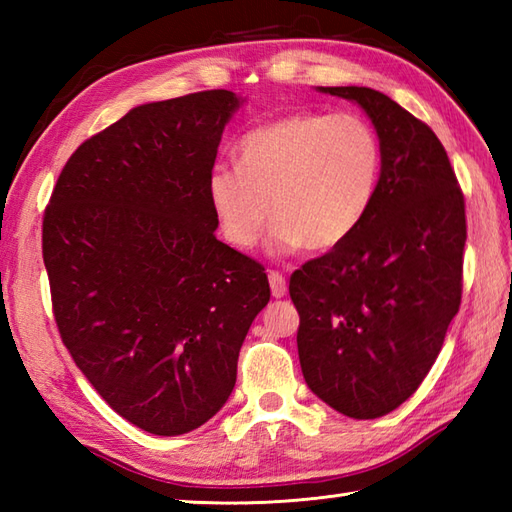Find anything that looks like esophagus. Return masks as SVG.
<instances>
[{
    "mask_svg": "<svg viewBox=\"0 0 512 512\" xmlns=\"http://www.w3.org/2000/svg\"><path fill=\"white\" fill-rule=\"evenodd\" d=\"M268 281H270V290H273V297L275 299H281L288 292V286H286V279L281 277L277 270H270L268 273Z\"/></svg>",
    "mask_w": 512,
    "mask_h": 512,
    "instance_id": "34e87169",
    "label": "esophagus"
}]
</instances>
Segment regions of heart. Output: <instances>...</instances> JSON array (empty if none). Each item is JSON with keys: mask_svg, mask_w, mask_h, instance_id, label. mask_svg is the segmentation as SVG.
I'll return each instance as SVG.
<instances>
[{"mask_svg": "<svg viewBox=\"0 0 512 512\" xmlns=\"http://www.w3.org/2000/svg\"><path fill=\"white\" fill-rule=\"evenodd\" d=\"M383 147L363 116L299 112L248 132L237 165L211 167L206 195L224 239L253 248L270 220L273 253L332 250L372 211Z\"/></svg>", "mask_w": 512, "mask_h": 512, "instance_id": "heart-1", "label": "heart"}]
</instances>
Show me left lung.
<instances>
[{
    "instance_id": "left-lung-1",
    "label": "left lung",
    "mask_w": 512,
    "mask_h": 512,
    "mask_svg": "<svg viewBox=\"0 0 512 512\" xmlns=\"http://www.w3.org/2000/svg\"><path fill=\"white\" fill-rule=\"evenodd\" d=\"M354 101L383 147L361 228L290 277L299 363L312 394L372 420L420 387L460 310L464 195L429 125L372 88H319Z\"/></svg>"
}]
</instances>
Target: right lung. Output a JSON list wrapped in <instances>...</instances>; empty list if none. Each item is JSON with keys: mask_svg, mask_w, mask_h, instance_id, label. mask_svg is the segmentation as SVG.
Returning a JSON list of instances; mask_svg holds the SVG:
<instances>
[{"mask_svg": "<svg viewBox=\"0 0 512 512\" xmlns=\"http://www.w3.org/2000/svg\"><path fill=\"white\" fill-rule=\"evenodd\" d=\"M244 99L209 90L129 110L65 162L43 215L63 345L118 416L182 436L231 396L264 266L215 237L206 195Z\"/></svg>", "mask_w": 512, "mask_h": 512, "instance_id": "1", "label": "right lung"}]
</instances>
